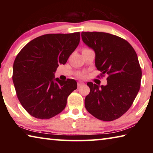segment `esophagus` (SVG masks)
Returning <instances> with one entry per match:
<instances>
[{"label": "esophagus", "instance_id": "34e87169", "mask_svg": "<svg viewBox=\"0 0 153 153\" xmlns=\"http://www.w3.org/2000/svg\"><path fill=\"white\" fill-rule=\"evenodd\" d=\"M84 84L83 82H79L78 83H77V87H80V86H82V85H84Z\"/></svg>", "mask_w": 153, "mask_h": 153}]
</instances>
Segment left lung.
<instances>
[{
	"instance_id": "8db88e82",
	"label": "left lung",
	"mask_w": 153,
	"mask_h": 153,
	"mask_svg": "<svg viewBox=\"0 0 153 153\" xmlns=\"http://www.w3.org/2000/svg\"><path fill=\"white\" fill-rule=\"evenodd\" d=\"M82 38L94 51L100 76H108L106 86L87 83L90 91L85 98V107L100 120H117L130 108L140 87L138 56L128 41L111 33L82 32Z\"/></svg>"
}]
</instances>
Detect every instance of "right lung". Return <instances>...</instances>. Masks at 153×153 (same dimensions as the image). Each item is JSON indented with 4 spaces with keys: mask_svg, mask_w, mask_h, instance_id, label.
<instances>
[{
    "mask_svg": "<svg viewBox=\"0 0 153 153\" xmlns=\"http://www.w3.org/2000/svg\"><path fill=\"white\" fill-rule=\"evenodd\" d=\"M79 39V32L42 35L28 42L17 55L13 82L20 103L33 117H55L77 89L76 80L55 78V73L59 65L66 63Z\"/></svg>",
    "mask_w": 153,
    "mask_h": 153,
    "instance_id": "right-lung-1",
    "label": "right lung"
}]
</instances>
